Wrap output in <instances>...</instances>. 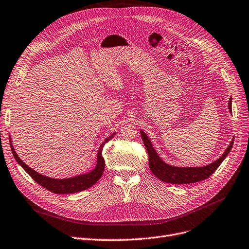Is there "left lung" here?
Masks as SVG:
<instances>
[{
	"mask_svg": "<svg viewBox=\"0 0 249 249\" xmlns=\"http://www.w3.org/2000/svg\"><path fill=\"white\" fill-rule=\"evenodd\" d=\"M228 107L229 111L232 113V98H230L229 100ZM140 134H142V138L143 140L144 146L148 154V164L150 171L153 172V174L160 180L166 183H172V184H189V183H196L209 178L213 173L219 168V166L222 164V161L226 159V157L228 156L234 143V139H232L231 143L227 147L225 153L217 160L213 161L212 164L208 166L174 167L166 164L165 161L159 157L157 151L153 147V144H151L149 138L142 130L140 131Z\"/></svg>",
	"mask_w": 249,
	"mask_h": 249,
	"instance_id": "8db88e82",
	"label": "left lung"
}]
</instances>
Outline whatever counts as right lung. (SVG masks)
Here are the masks:
<instances>
[{"instance_id": "1", "label": "right lung", "mask_w": 249, "mask_h": 249, "mask_svg": "<svg viewBox=\"0 0 249 249\" xmlns=\"http://www.w3.org/2000/svg\"><path fill=\"white\" fill-rule=\"evenodd\" d=\"M115 134H116V132L113 133L112 135H110L107 138H106L105 142L101 144V146L99 148L98 158H96L98 159V160H96V166L92 171H90L89 173H86V174H81L78 176L66 178V179L50 178L48 176H44V175L39 174V173H37L35 170H32L18 157V155L16 154V151L12 145V142H11V140H10V144H11V149H12V154H13L15 160H17V163L21 167H22L26 171L27 174H29V176L36 182H37L40 186H42L44 188H46L53 193H57V194H69V193H76V192L88 189V188L91 187L92 185H94L95 183L101 179L103 173H104V170H105V159L102 156L103 147H104L105 143H107L110 139H112Z\"/></svg>"}]
</instances>
